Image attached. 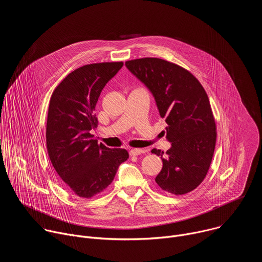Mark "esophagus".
<instances>
[{
	"label": "esophagus",
	"instance_id": "1",
	"mask_svg": "<svg viewBox=\"0 0 262 262\" xmlns=\"http://www.w3.org/2000/svg\"><path fill=\"white\" fill-rule=\"evenodd\" d=\"M146 150H144V149H132V150H129V156L130 157H135V156H140L141 154H144Z\"/></svg>",
	"mask_w": 262,
	"mask_h": 262
}]
</instances>
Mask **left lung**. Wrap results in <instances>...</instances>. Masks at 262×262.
Returning a JSON list of instances; mask_svg holds the SVG:
<instances>
[{"instance_id": "1", "label": "left lung", "mask_w": 262, "mask_h": 262, "mask_svg": "<svg viewBox=\"0 0 262 262\" xmlns=\"http://www.w3.org/2000/svg\"><path fill=\"white\" fill-rule=\"evenodd\" d=\"M125 65L151 91L168 124L167 139L172 147L166 154L157 148L151 150L163 161L156 182L173 195L192 192L209 170L216 140L215 121L203 86L189 70L163 59L141 58Z\"/></svg>"}]
</instances>
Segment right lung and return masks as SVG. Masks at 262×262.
I'll return each instance as SVG.
<instances>
[{"mask_svg":"<svg viewBox=\"0 0 262 262\" xmlns=\"http://www.w3.org/2000/svg\"><path fill=\"white\" fill-rule=\"evenodd\" d=\"M123 62L87 64L71 71L55 88L49 105L47 148L64 184L81 198H92L113 181L128 159L122 148L111 149L93 139L94 114L101 90Z\"/></svg>","mask_w":262,"mask_h":262,"instance_id":"add662e5","label":"right lung"}]
</instances>
